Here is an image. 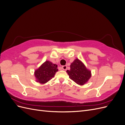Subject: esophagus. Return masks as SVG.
I'll use <instances>...</instances> for the list:
<instances>
[{
	"label": "esophagus",
	"mask_w": 125,
	"mask_h": 125,
	"mask_svg": "<svg viewBox=\"0 0 125 125\" xmlns=\"http://www.w3.org/2000/svg\"><path fill=\"white\" fill-rule=\"evenodd\" d=\"M62 68L63 70H66V69H67V66H62Z\"/></svg>",
	"instance_id": "1"
}]
</instances>
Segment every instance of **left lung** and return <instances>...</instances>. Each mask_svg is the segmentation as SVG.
<instances>
[{
    "label": "left lung",
    "instance_id": "left-lung-1",
    "mask_svg": "<svg viewBox=\"0 0 125 125\" xmlns=\"http://www.w3.org/2000/svg\"><path fill=\"white\" fill-rule=\"evenodd\" d=\"M69 78L79 85H83L91 77V71L78 59H75L70 65V70H67Z\"/></svg>",
    "mask_w": 125,
    "mask_h": 125
}]
</instances>
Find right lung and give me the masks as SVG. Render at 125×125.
I'll return each instance as SVG.
<instances>
[{"label":"right lung","instance_id":"1","mask_svg":"<svg viewBox=\"0 0 125 125\" xmlns=\"http://www.w3.org/2000/svg\"><path fill=\"white\" fill-rule=\"evenodd\" d=\"M57 71H58L57 65L49 61H46L35 71L36 81L40 83H45L54 78Z\"/></svg>","mask_w":125,"mask_h":125}]
</instances>
